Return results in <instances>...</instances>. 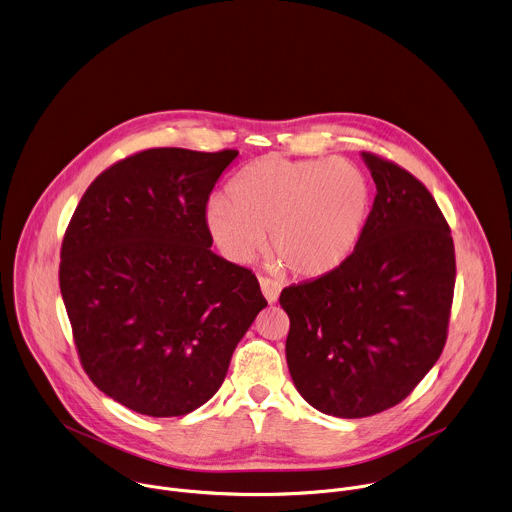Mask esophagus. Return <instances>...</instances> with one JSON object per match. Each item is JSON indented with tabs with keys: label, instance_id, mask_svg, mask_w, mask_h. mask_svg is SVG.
Listing matches in <instances>:
<instances>
[{
	"label": "esophagus",
	"instance_id": "obj_1",
	"mask_svg": "<svg viewBox=\"0 0 512 512\" xmlns=\"http://www.w3.org/2000/svg\"><path fill=\"white\" fill-rule=\"evenodd\" d=\"M259 285H261V293L263 297L269 301V303H275L279 299V293H281V285L273 279H267V277H261L259 279Z\"/></svg>",
	"mask_w": 512,
	"mask_h": 512
}]
</instances>
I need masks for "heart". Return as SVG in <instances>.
Segmentation results:
<instances>
[{
	"label": "heart",
	"instance_id": "obj_1",
	"mask_svg": "<svg viewBox=\"0 0 512 512\" xmlns=\"http://www.w3.org/2000/svg\"><path fill=\"white\" fill-rule=\"evenodd\" d=\"M231 201L205 205V227L217 251L235 265L267 245L287 271L313 279L339 269L357 249L371 211L365 173L345 159L267 155L231 183Z\"/></svg>",
	"mask_w": 512,
	"mask_h": 512
}]
</instances>
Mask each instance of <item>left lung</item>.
<instances>
[{
    "mask_svg": "<svg viewBox=\"0 0 512 512\" xmlns=\"http://www.w3.org/2000/svg\"><path fill=\"white\" fill-rule=\"evenodd\" d=\"M361 157L377 195L357 249L339 269L279 297L297 391L341 419L395 407L433 369L457 273L451 229L429 189L391 161Z\"/></svg>",
    "mask_w": 512,
    "mask_h": 512,
    "instance_id": "1",
    "label": "left lung"
}]
</instances>
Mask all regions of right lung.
Here are the masks:
<instances>
[{
  "instance_id": "1",
  "label": "right lung",
  "mask_w": 512,
  "mask_h": 512,
  "mask_svg": "<svg viewBox=\"0 0 512 512\" xmlns=\"http://www.w3.org/2000/svg\"><path fill=\"white\" fill-rule=\"evenodd\" d=\"M239 153L159 147L105 169L61 245L59 287L93 385L147 417H181L221 387L261 309L257 277L211 251L205 205Z\"/></svg>"
}]
</instances>
